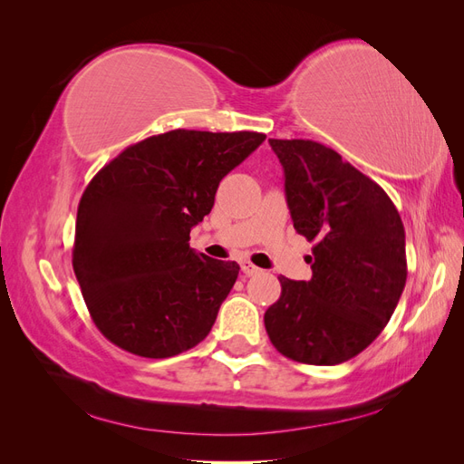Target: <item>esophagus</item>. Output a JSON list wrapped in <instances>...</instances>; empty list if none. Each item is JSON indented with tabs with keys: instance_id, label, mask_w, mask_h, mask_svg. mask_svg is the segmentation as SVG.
I'll use <instances>...</instances> for the list:
<instances>
[{
	"instance_id": "34e87169",
	"label": "esophagus",
	"mask_w": 464,
	"mask_h": 464,
	"mask_svg": "<svg viewBox=\"0 0 464 464\" xmlns=\"http://www.w3.org/2000/svg\"><path fill=\"white\" fill-rule=\"evenodd\" d=\"M259 271H261L259 266H256L251 261H242V273H244L246 276H254V275H257Z\"/></svg>"
}]
</instances>
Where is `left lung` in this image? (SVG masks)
<instances>
[{
    "instance_id": "obj_1",
    "label": "left lung",
    "mask_w": 464,
    "mask_h": 464,
    "mask_svg": "<svg viewBox=\"0 0 464 464\" xmlns=\"http://www.w3.org/2000/svg\"><path fill=\"white\" fill-rule=\"evenodd\" d=\"M285 170L294 228L314 242L310 280L278 276L265 329L280 354L334 366L383 331L406 283L404 227L373 179L310 139H269Z\"/></svg>"
}]
</instances>
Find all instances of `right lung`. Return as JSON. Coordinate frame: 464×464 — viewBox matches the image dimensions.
Here are the masks:
<instances>
[{
    "label": "right lung",
    "mask_w": 464,
    "mask_h": 464,
    "mask_svg": "<svg viewBox=\"0 0 464 464\" xmlns=\"http://www.w3.org/2000/svg\"><path fill=\"white\" fill-rule=\"evenodd\" d=\"M263 133L174 130L120 152L77 208L73 271L94 325L143 358H170L215 325L240 265L189 247L220 179Z\"/></svg>",
    "instance_id": "obj_1"
}]
</instances>
